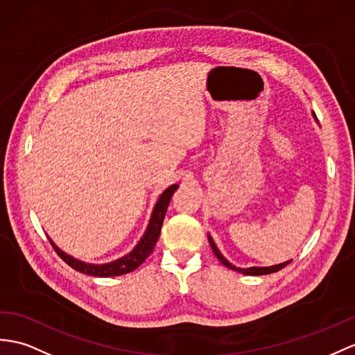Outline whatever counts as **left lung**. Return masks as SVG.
Returning a JSON list of instances; mask_svg holds the SVG:
<instances>
[{
    "mask_svg": "<svg viewBox=\"0 0 355 355\" xmlns=\"http://www.w3.org/2000/svg\"><path fill=\"white\" fill-rule=\"evenodd\" d=\"M312 116H313V119H315V122L318 123V119H316L315 111H312ZM207 239H209V244H211V247H212V252L215 253V256L218 257V261H220L224 266H227L229 270H233V271L241 272V274H245V275H265V274H271V272H275V271L282 270L283 266H286L288 263L292 262V261H286V262L279 263V265H272V266H248V268H239V266L232 265V263L227 261V259L223 256V253L218 250L217 244L214 243V239H212V236L209 235V233H207Z\"/></svg>",
    "mask_w": 355,
    "mask_h": 355,
    "instance_id": "8db88e82",
    "label": "left lung"
}]
</instances>
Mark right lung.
<instances>
[{"label": "right lung", "instance_id": "add662e5", "mask_svg": "<svg viewBox=\"0 0 355 355\" xmlns=\"http://www.w3.org/2000/svg\"><path fill=\"white\" fill-rule=\"evenodd\" d=\"M178 188H179L178 184H173L168 188L164 189V193L159 196L157 203L153 206L149 224L148 227H146V232L143 233L141 239L138 241L137 245L131 250V252L122 257L116 259V261H111L108 263H89V262L80 261V259H76L71 254H67L58 245H55L54 241L48 236L49 243L54 247L57 254L78 272H83L85 275H93V277H116V275H123V274L131 272L137 270V268L140 266L153 252V247L159 238L162 221H164V217H166L171 196Z\"/></svg>", "mask_w": 355, "mask_h": 355}]
</instances>
